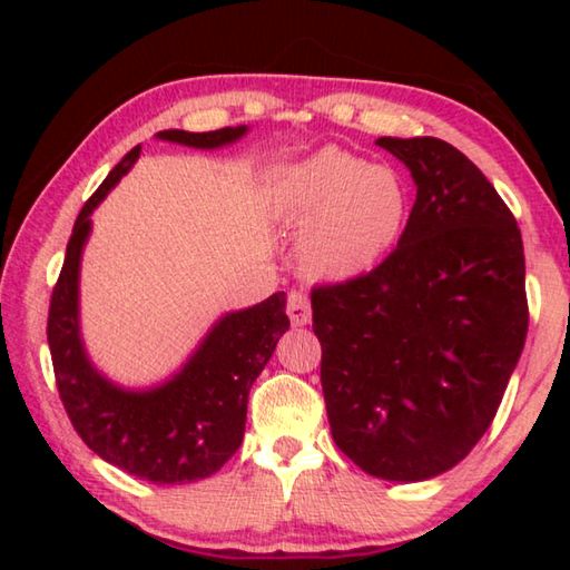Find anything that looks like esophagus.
I'll return each instance as SVG.
<instances>
[{
	"label": "esophagus",
	"mask_w": 570,
	"mask_h": 570,
	"mask_svg": "<svg viewBox=\"0 0 570 570\" xmlns=\"http://www.w3.org/2000/svg\"><path fill=\"white\" fill-rule=\"evenodd\" d=\"M286 314L294 326H306L308 322H312V304H308V296L304 292H298V288L288 292Z\"/></svg>",
	"instance_id": "obj_1"
}]
</instances>
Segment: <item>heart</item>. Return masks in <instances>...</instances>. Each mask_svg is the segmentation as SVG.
I'll return each instance as SVG.
<instances>
[{
	"label": "heart",
	"instance_id": "1",
	"mask_svg": "<svg viewBox=\"0 0 570 570\" xmlns=\"http://www.w3.org/2000/svg\"><path fill=\"white\" fill-rule=\"evenodd\" d=\"M272 208L304 226L296 256L308 276L346 282L377 268L410 218V190L397 170L326 148L278 170Z\"/></svg>",
	"mask_w": 570,
	"mask_h": 570
}]
</instances>
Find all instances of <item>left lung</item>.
I'll use <instances>...</instances> for the list:
<instances>
[{
  "mask_svg": "<svg viewBox=\"0 0 570 570\" xmlns=\"http://www.w3.org/2000/svg\"><path fill=\"white\" fill-rule=\"evenodd\" d=\"M417 198L370 274L312 292L332 438L394 482L455 468L493 422L528 334L523 238L475 163L438 138H380Z\"/></svg>",
  "mask_w": 570,
  "mask_h": 570,
  "instance_id": "8db88e82",
  "label": "left lung"
}]
</instances>
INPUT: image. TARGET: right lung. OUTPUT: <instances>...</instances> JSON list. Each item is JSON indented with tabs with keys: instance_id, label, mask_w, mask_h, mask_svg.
<instances>
[{
	"instance_id": "right-lung-1",
	"label": "right lung",
	"mask_w": 570,
	"mask_h": 570,
	"mask_svg": "<svg viewBox=\"0 0 570 570\" xmlns=\"http://www.w3.org/2000/svg\"><path fill=\"white\" fill-rule=\"evenodd\" d=\"M246 125L210 132L163 130L160 140L214 150L246 135ZM140 156L135 146L75 220L60 278L52 288L47 342L60 400L72 428L95 455L158 485L204 480L224 468L246 430L250 384L288 330L286 294L230 312L214 324L190 360L158 387L122 390L95 370L80 336V258L92 210Z\"/></svg>"
}]
</instances>
